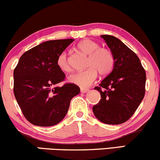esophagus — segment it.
Segmentation results:
<instances>
[{
	"instance_id": "esophagus-1",
	"label": "esophagus",
	"mask_w": 160,
	"mask_h": 160,
	"mask_svg": "<svg viewBox=\"0 0 160 160\" xmlns=\"http://www.w3.org/2000/svg\"><path fill=\"white\" fill-rule=\"evenodd\" d=\"M81 92L82 93H87V92L89 91L88 89H84V88H81Z\"/></svg>"
}]
</instances>
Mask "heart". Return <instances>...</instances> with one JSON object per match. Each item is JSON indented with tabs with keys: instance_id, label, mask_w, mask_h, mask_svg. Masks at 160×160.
Returning <instances> with one entry per match:
<instances>
[{
	"instance_id": "obj_1",
	"label": "heart",
	"mask_w": 160,
	"mask_h": 160,
	"mask_svg": "<svg viewBox=\"0 0 160 160\" xmlns=\"http://www.w3.org/2000/svg\"><path fill=\"white\" fill-rule=\"evenodd\" d=\"M78 49L88 54L87 67L88 68L83 71L74 73L68 76V82L82 88H87L93 84L98 77V72L102 76L108 75L112 71L114 65V58L110 50L106 48L99 47L95 41L86 38L77 44ZM57 64L61 71H71L67 53L62 52L59 54Z\"/></svg>"
}]
</instances>
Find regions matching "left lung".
<instances>
[{
	"instance_id": "1",
	"label": "left lung",
	"mask_w": 160,
	"mask_h": 160,
	"mask_svg": "<svg viewBox=\"0 0 160 160\" xmlns=\"http://www.w3.org/2000/svg\"><path fill=\"white\" fill-rule=\"evenodd\" d=\"M100 36L111 49L114 65L111 73L95 87L101 99L92 111L102 123L122 124L134 114L143 99L146 72L138 57L122 41L110 35Z\"/></svg>"
}]
</instances>
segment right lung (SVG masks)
Wrapping results in <instances>:
<instances>
[{"label": "right lung", "mask_w": 160, "mask_h": 160, "mask_svg": "<svg viewBox=\"0 0 160 160\" xmlns=\"http://www.w3.org/2000/svg\"><path fill=\"white\" fill-rule=\"evenodd\" d=\"M74 39L48 41L25 52L14 71V93L23 115L36 126L50 127L64 119L70 102L80 92L77 85H56L65 75L58 58Z\"/></svg>", "instance_id": "right-lung-1"}]
</instances>
